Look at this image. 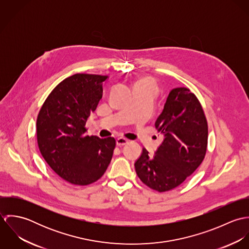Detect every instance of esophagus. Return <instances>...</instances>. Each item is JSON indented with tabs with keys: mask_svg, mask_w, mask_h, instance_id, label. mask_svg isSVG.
<instances>
[{
	"mask_svg": "<svg viewBox=\"0 0 249 249\" xmlns=\"http://www.w3.org/2000/svg\"><path fill=\"white\" fill-rule=\"evenodd\" d=\"M128 142V140L125 139V138H123V137H120L117 139V145L118 146H123L124 144H126Z\"/></svg>",
	"mask_w": 249,
	"mask_h": 249,
	"instance_id": "34e87169",
	"label": "esophagus"
}]
</instances>
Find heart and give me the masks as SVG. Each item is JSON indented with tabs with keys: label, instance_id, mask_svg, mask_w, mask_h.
<instances>
[{
	"label": "heart",
	"instance_id": "1",
	"mask_svg": "<svg viewBox=\"0 0 249 249\" xmlns=\"http://www.w3.org/2000/svg\"><path fill=\"white\" fill-rule=\"evenodd\" d=\"M134 89H146L150 91L153 95H156L159 90L156 80L149 76H143L139 78L134 84Z\"/></svg>",
	"mask_w": 249,
	"mask_h": 249
}]
</instances>
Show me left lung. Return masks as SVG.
<instances>
[{"label": "left lung", "mask_w": 249, "mask_h": 249, "mask_svg": "<svg viewBox=\"0 0 249 249\" xmlns=\"http://www.w3.org/2000/svg\"><path fill=\"white\" fill-rule=\"evenodd\" d=\"M164 140L154 155L143 147L135 162L142 183L157 192L177 188L202 163L208 143V124L202 107L188 88L173 89L155 122Z\"/></svg>", "instance_id": "obj_1"}]
</instances>
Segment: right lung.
<instances>
[{
	"mask_svg": "<svg viewBox=\"0 0 249 249\" xmlns=\"http://www.w3.org/2000/svg\"><path fill=\"white\" fill-rule=\"evenodd\" d=\"M107 75L75 73L48 96L37 116V142L53 172L74 185L102 178L116 146L113 137L88 136L85 124L103 98Z\"/></svg>",
	"mask_w": 249,
	"mask_h": 249,
	"instance_id": "right-lung-1",
	"label": "right lung"
}]
</instances>
